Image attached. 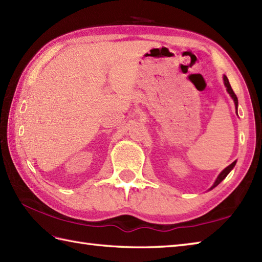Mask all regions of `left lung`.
Segmentation results:
<instances>
[{
  "label": "left lung",
  "mask_w": 262,
  "mask_h": 262,
  "mask_svg": "<svg viewBox=\"0 0 262 262\" xmlns=\"http://www.w3.org/2000/svg\"><path fill=\"white\" fill-rule=\"evenodd\" d=\"M223 80H224V84H225V86H226V90H227V92H229V94L230 96L232 97V99H233V101H234V103H235V109H236V114H237V104H238V102H237V98H236V96H235V93H234V91L232 90V88H231V84H230V82H229V80H227V77L224 75L223 76ZM235 161L234 162H233L232 164H230L229 166H227V168H225L223 171L221 172L220 173V176L217 177V179L215 180V182H214V185L211 186V188L210 189H213V188H215L217 185H220V183L223 181L225 178H226V176L230 173L231 172V170L234 168V165H235Z\"/></svg>",
  "instance_id": "1"
}]
</instances>
